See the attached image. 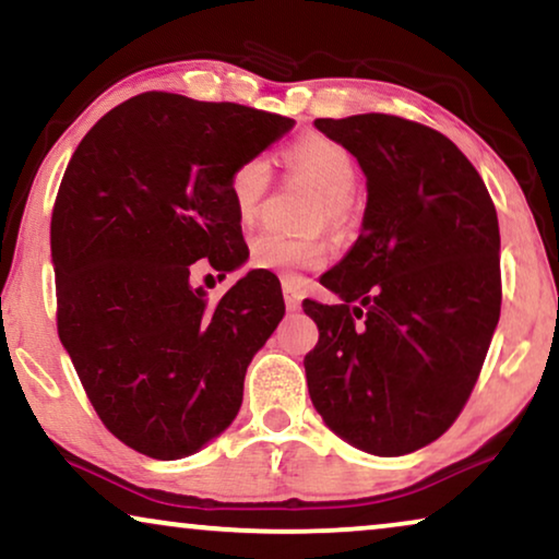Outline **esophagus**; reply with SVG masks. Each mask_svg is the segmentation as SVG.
<instances>
[{
    "instance_id": "esophagus-1",
    "label": "esophagus",
    "mask_w": 559,
    "mask_h": 559,
    "mask_svg": "<svg viewBox=\"0 0 559 559\" xmlns=\"http://www.w3.org/2000/svg\"><path fill=\"white\" fill-rule=\"evenodd\" d=\"M282 293H285V305H287L289 312L300 310L302 295H300V289H297V285H295L293 280H282Z\"/></svg>"
}]
</instances>
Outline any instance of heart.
<instances>
[{"label": "heart", "instance_id": "1", "mask_svg": "<svg viewBox=\"0 0 559 559\" xmlns=\"http://www.w3.org/2000/svg\"><path fill=\"white\" fill-rule=\"evenodd\" d=\"M289 165L302 178H308L323 201L318 203V221H338L346 216V205L356 193L358 167L350 152L343 144L325 140V136H305L289 150ZM272 167L264 155L249 157L236 167L228 178V198L241 224H251L257 218L262 201L270 188ZM331 257V249L318 236H285L277 231L259 234L249 247V264L254 270L277 274V277L295 280L305 270H318Z\"/></svg>", "mask_w": 559, "mask_h": 559}]
</instances>
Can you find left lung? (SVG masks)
Instances as JSON below:
<instances>
[{"label": "left lung", "instance_id": "8db88e82", "mask_svg": "<svg viewBox=\"0 0 559 559\" xmlns=\"http://www.w3.org/2000/svg\"><path fill=\"white\" fill-rule=\"evenodd\" d=\"M366 175L361 234L305 300L312 407L350 445L407 455L438 440L476 386L501 312L499 218L468 157L392 114L316 119Z\"/></svg>", "mask_w": 559, "mask_h": 559}]
</instances>
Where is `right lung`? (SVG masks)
<instances>
[{
  "instance_id": "1",
  "label": "right lung",
  "mask_w": 559,
  "mask_h": 559,
  "mask_svg": "<svg viewBox=\"0 0 559 559\" xmlns=\"http://www.w3.org/2000/svg\"><path fill=\"white\" fill-rule=\"evenodd\" d=\"M295 127L280 114L147 91L75 147L50 221L58 335L114 438L157 461L218 438L251 358L285 316L251 270L218 302L190 264L239 270L249 249L228 178Z\"/></svg>"
}]
</instances>
